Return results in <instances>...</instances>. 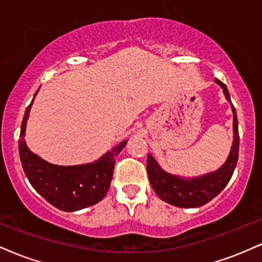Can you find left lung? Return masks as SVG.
Here are the masks:
<instances>
[{
  "label": "left lung",
  "mask_w": 262,
  "mask_h": 262,
  "mask_svg": "<svg viewBox=\"0 0 262 262\" xmlns=\"http://www.w3.org/2000/svg\"><path fill=\"white\" fill-rule=\"evenodd\" d=\"M215 82L223 89L225 98L230 102L231 111L234 114L233 145L223 166L214 172L207 173L204 176L194 177V179H182L180 176L165 172L151 154H148L146 171H148V177L152 189L162 201L172 206L181 207V208H196V207L208 203L228 185L235 170L237 156H239V132H237L236 112L230 101V95L227 86L219 80H215Z\"/></svg>",
  "instance_id": "1"
}]
</instances>
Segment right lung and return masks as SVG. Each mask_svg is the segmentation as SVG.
I'll list each match as a JSON object with an SVG mask.
<instances>
[{"label":"right lung","mask_w":262,"mask_h":262,"mask_svg":"<svg viewBox=\"0 0 262 262\" xmlns=\"http://www.w3.org/2000/svg\"><path fill=\"white\" fill-rule=\"evenodd\" d=\"M33 100L27 107L23 117L18 145L20 162L27 179L41 197L64 212H75L100 202L110 189L116 156L124 148L127 140H123L91 164L76 166H59L50 164L32 152L25 140L27 121Z\"/></svg>","instance_id":"1"}]
</instances>
